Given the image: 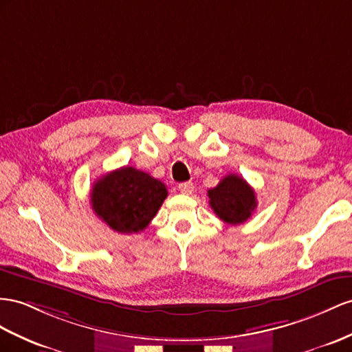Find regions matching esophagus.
Masks as SVG:
<instances>
[{"label":"esophagus","instance_id":"1","mask_svg":"<svg viewBox=\"0 0 352 352\" xmlns=\"http://www.w3.org/2000/svg\"><path fill=\"white\" fill-rule=\"evenodd\" d=\"M193 188H195V186L192 182H184V183L178 184V190L183 195H190L193 192Z\"/></svg>","mask_w":352,"mask_h":352}]
</instances>
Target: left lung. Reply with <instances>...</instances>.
Wrapping results in <instances>:
<instances>
[{
  "label": "left lung",
  "mask_w": 352,
  "mask_h": 352,
  "mask_svg": "<svg viewBox=\"0 0 352 352\" xmlns=\"http://www.w3.org/2000/svg\"><path fill=\"white\" fill-rule=\"evenodd\" d=\"M210 205L224 223L236 226L247 221L257 206L256 193L244 178L229 174L208 190Z\"/></svg>",
  "instance_id": "left-lung-1"
}]
</instances>
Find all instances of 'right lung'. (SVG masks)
Returning <instances> with one entry per match:
<instances>
[{
  "label": "right lung",
  "instance_id": "obj_1",
  "mask_svg": "<svg viewBox=\"0 0 352 352\" xmlns=\"http://www.w3.org/2000/svg\"><path fill=\"white\" fill-rule=\"evenodd\" d=\"M166 186L147 173L123 166L98 178L90 192L92 210L114 232L138 233L166 199Z\"/></svg>",
  "mask_w": 352,
  "mask_h": 352
}]
</instances>
